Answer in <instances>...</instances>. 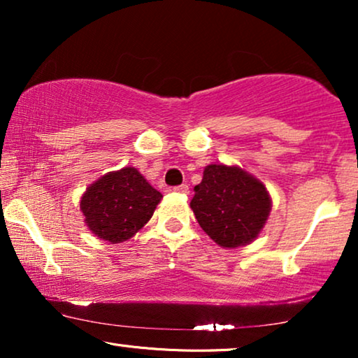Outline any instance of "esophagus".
Here are the masks:
<instances>
[{
	"instance_id": "obj_1",
	"label": "esophagus",
	"mask_w": 358,
	"mask_h": 358,
	"mask_svg": "<svg viewBox=\"0 0 358 358\" xmlns=\"http://www.w3.org/2000/svg\"><path fill=\"white\" fill-rule=\"evenodd\" d=\"M174 192L187 195L189 194V185L187 184H180V185H178V187H174Z\"/></svg>"
}]
</instances>
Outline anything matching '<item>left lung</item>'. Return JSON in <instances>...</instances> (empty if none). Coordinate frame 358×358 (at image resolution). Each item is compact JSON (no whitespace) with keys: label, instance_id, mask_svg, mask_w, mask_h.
I'll return each instance as SVG.
<instances>
[{"label":"left lung","instance_id":"obj_1","mask_svg":"<svg viewBox=\"0 0 358 358\" xmlns=\"http://www.w3.org/2000/svg\"><path fill=\"white\" fill-rule=\"evenodd\" d=\"M190 207L205 233L223 248L249 244L266 224L271 197L261 180L236 166L210 164Z\"/></svg>","mask_w":358,"mask_h":358}]
</instances>
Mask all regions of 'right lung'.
Returning <instances> with one entry per match:
<instances>
[{"instance_id":"1","label":"right lung","mask_w":358,"mask_h":358,"mask_svg":"<svg viewBox=\"0 0 358 358\" xmlns=\"http://www.w3.org/2000/svg\"><path fill=\"white\" fill-rule=\"evenodd\" d=\"M161 195L135 168L102 176L83 194L80 208L97 238L112 244L130 239L148 223Z\"/></svg>"}]
</instances>
